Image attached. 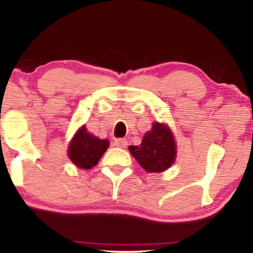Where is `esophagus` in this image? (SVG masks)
Returning a JSON list of instances; mask_svg holds the SVG:
<instances>
[{"label":"esophagus","instance_id":"obj_1","mask_svg":"<svg viewBox=\"0 0 253 253\" xmlns=\"http://www.w3.org/2000/svg\"><path fill=\"white\" fill-rule=\"evenodd\" d=\"M114 145H115L116 147L126 148L127 145V141L126 139H123V138H119V139H116L115 141H114Z\"/></svg>","mask_w":253,"mask_h":253}]
</instances>
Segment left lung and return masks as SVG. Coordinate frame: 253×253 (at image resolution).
<instances>
[{
    "label": "left lung",
    "mask_w": 253,
    "mask_h": 253,
    "mask_svg": "<svg viewBox=\"0 0 253 253\" xmlns=\"http://www.w3.org/2000/svg\"><path fill=\"white\" fill-rule=\"evenodd\" d=\"M130 153L148 172L167 170L175 162L176 143L171 130L164 123L154 122L139 146H129Z\"/></svg>",
    "instance_id": "1"
}]
</instances>
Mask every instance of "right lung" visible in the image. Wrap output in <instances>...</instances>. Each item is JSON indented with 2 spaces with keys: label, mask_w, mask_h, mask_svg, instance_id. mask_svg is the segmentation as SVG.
Returning a JSON list of instances; mask_svg holds the SVG:
<instances>
[{
  "label": "right lung",
  "mask_w": 253,
  "mask_h": 253,
  "mask_svg": "<svg viewBox=\"0 0 253 253\" xmlns=\"http://www.w3.org/2000/svg\"><path fill=\"white\" fill-rule=\"evenodd\" d=\"M109 147L108 139H99L87 132L85 126L79 127L75 133L68 148V155L78 168L91 169L98 162Z\"/></svg>",
  "instance_id": "1"
}]
</instances>
